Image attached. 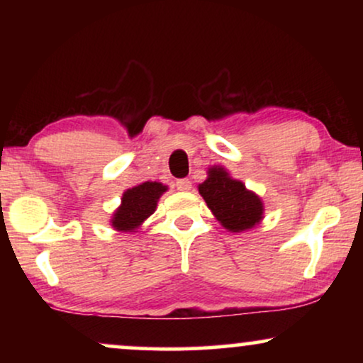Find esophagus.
I'll return each mask as SVG.
<instances>
[{
	"label": "esophagus",
	"instance_id": "esophagus-1",
	"mask_svg": "<svg viewBox=\"0 0 363 363\" xmlns=\"http://www.w3.org/2000/svg\"><path fill=\"white\" fill-rule=\"evenodd\" d=\"M175 186H177V190H180V191H190L191 190V182L188 180V178H180V180H177Z\"/></svg>",
	"mask_w": 363,
	"mask_h": 363
}]
</instances>
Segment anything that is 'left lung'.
Segmentation results:
<instances>
[{
    "mask_svg": "<svg viewBox=\"0 0 363 363\" xmlns=\"http://www.w3.org/2000/svg\"><path fill=\"white\" fill-rule=\"evenodd\" d=\"M198 191L228 231L251 230L262 220L261 198L247 190L245 183L231 178L223 167L208 168V178L198 185Z\"/></svg>",
    "mask_w": 363,
    "mask_h": 363,
    "instance_id": "8db88e82",
    "label": "left lung"
}]
</instances>
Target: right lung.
<instances>
[{"instance_id": "obj_1", "label": "right lung", "mask_w": 363, "mask_h": 363, "mask_svg": "<svg viewBox=\"0 0 363 363\" xmlns=\"http://www.w3.org/2000/svg\"><path fill=\"white\" fill-rule=\"evenodd\" d=\"M168 188L158 182H145L122 195V203L112 216V226L117 231H135L148 216L153 215L157 201Z\"/></svg>"}]
</instances>
